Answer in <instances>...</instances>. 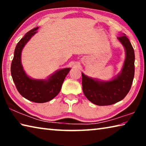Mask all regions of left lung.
Returning a JSON list of instances; mask_svg holds the SVG:
<instances>
[{
  "label": "left lung",
  "mask_w": 146,
  "mask_h": 146,
  "mask_svg": "<svg viewBox=\"0 0 146 146\" xmlns=\"http://www.w3.org/2000/svg\"><path fill=\"white\" fill-rule=\"evenodd\" d=\"M125 51V58L120 73L111 80L103 81L82 73V90L86 98L98 106H108L122 100L131 87L135 75V52L125 34L117 37Z\"/></svg>",
  "instance_id": "1"
}]
</instances>
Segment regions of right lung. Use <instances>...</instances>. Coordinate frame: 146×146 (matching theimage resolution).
I'll return each instance as SVG.
<instances>
[{"label": "right lung", "instance_id": "1", "mask_svg": "<svg viewBox=\"0 0 146 146\" xmlns=\"http://www.w3.org/2000/svg\"><path fill=\"white\" fill-rule=\"evenodd\" d=\"M38 28L26 33L17 44L11 65V73L17 90L23 97L34 102L44 103L52 100L59 93L71 68L57 70L46 79H34L27 75L21 62L22 51L27 42L37 33Z\"/></svg>", "mask_w": 146, "mask_h": 146}]
</instances>
